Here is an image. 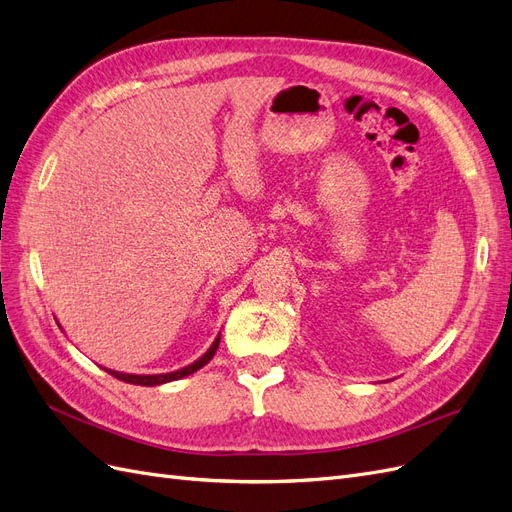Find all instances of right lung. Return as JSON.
Instances as JSON below:
<instances>
[{
  "mask_svg": "<svg viewBox=\"0 0 512 512\" xmlns=\"http://www.w3.org/2000/svg\"><path fill=\"white\" fill-rule=\"evenodd\" d=\"M219 342H221V334L214 338V342L210 344V349L200 357L195 359L193 364L180 368V370H174V372H166V374H127V372H117V370H108L104 368L108 374H112L114 378H119V381L123 383H129V385H142V387H157V385H163V383H172V381H178V378H185L193 372L200 370L202 366H206L208 361L214 357V353H217L219 349Z\"/></svg>",
  "mask_w": 512,
  "mask_h": 512,
  "instance_id": "obj_1",
  "label": "right lung"
}]
</instances>
